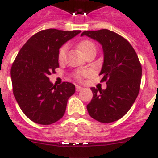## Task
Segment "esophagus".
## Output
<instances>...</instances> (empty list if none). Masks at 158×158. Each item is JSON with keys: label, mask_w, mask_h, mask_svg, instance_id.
<instances>
[{"label": "esophagus", "mask_w": 158, "mask_h": 158, "mask_svg": "<svg viewBox=\"0 0 158 158\" xmlns=\"http://www.w3.org/2000/svg\"><path fill=\"white\" fill-rule=\"evenodd\" d=\"M83 87L81 86H79V85H76V91L77 92H79V91H82L83 90Z\"/></svg>", "instance_id": "1"}]
</instances>
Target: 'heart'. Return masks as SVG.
<instances>
[{
  "instance_id": "b5f03b06",
  "label": "heart",
  "mask_w": 158,
  "mask_h": 158,
  "mask_svg": "<svg viewBox=\"0 0 158 158\" xmlns=\"http://www.w3.org/2000/svg\"><path fill=\"white\" fill-rule=\"evenodd\" d=\"M78 48L82 52V53L86 56L87 55L89 54L92 52H96V47L94 45V43L90 42L89 40H84L81 41L80 43H79L78 45ZM67 52V46L64 45L62 46L60 49L59 50V53H58V59L60 60H63L64 58L65 57V55H66ZM87 74V73L85 72H78L76 74L77 79H81L84 76H85Z\"/></svg>"
}]
</instances>
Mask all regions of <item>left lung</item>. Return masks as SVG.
Segmentation results:
<instances>
[{"label": "left lung", "instance_id": "obj_1", "mask_svg": "<svg viewBox=\"0 0 158 158\" xmlns=\"http://www.w3.org/2000/svg\"><path fill=\"white\" fill-rule=\"evenodd\" d=\"M98 42L103 50V64L99 75L106 89L91 88L94 94L87 110L102 123L120 120L129 111L140 89L142 67L135 49L121 36L108 29L84 31L81 36Z\"/></svg>", "mask_w": 158, "mask_h": 158}]
</instances>
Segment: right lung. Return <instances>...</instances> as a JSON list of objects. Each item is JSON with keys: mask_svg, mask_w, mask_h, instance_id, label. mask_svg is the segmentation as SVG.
<instances>
[{"mask_svg": "<svg viewBox=\"0 0 158 158\" xmlns=\"http://www.w3.org/2000/svg\"><path fill=\"white\" fill-rule=\"evenodd\" d=\"M81 31L49 28L38 32L21 48L10 69L14 96L24 115L40 125H51L64 115L75 86H56L48 78L59 67V49Z\"/></svg>", "mask_w": 158, "mask_h": 158, "instance_id": "right-lung-1", "label": "right lung"}]
</instances>
